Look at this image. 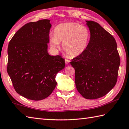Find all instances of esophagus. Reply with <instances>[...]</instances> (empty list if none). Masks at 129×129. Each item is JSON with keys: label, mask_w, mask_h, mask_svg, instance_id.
Returning a JSON list of instances; mask_svg holds the SVG:
<instances>
[{"label": "esophagus", "mask_w": 129, "mask_h": 129, "mask_svg": "<svg viewBox=\"0 0 129 129\" xmlns=\"http://www.w3.org/2000/svg\"><path fill=\"white\" fill-rule=\"evenodd\" d=\"M65 64L68 65V64H69V60L67 59H65Z\"/></svg>", "instance_id": "34e87169"}]
</instances>
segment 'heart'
Listing matches in <instances>:
<instances>
[{
    "mask_svg": "<svg viewBox=\"0 0 129 129\" xmlns=\"http://www.w3.org/2000/svg\"><path fill=\"white\" fill-rule=\"evenodd\" d=\"M90 37V31L87 27L77 23L67 22L55 27L50 42L55 49H59V42H61L63 50L69 56L77 57L86 50Z\"/></svg>",
    "mask_w": 129,
    "mask_h": 129,
    "instance_id": "b5f03b06",
    "label": "heart"
}]
</instances>
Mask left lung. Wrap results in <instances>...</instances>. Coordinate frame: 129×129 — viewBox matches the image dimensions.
<instances>
[{
    "label": "left lung",
    "instance_id": "left-lung-1",
    "mask_svg": "<svg viewBox=\"0 0 129 129\" xmlns=\"http://www.w3.org/2000/svg\"><path fill=\"white\" fill-rule=\"evenodd\" d=\"M90 37L88 46L70 64L75 69L78 91L89 100L104 96L115 87L120 64L117 44L98 23L86 21Z\"/></svg>",
    "mask_w": 129,
    "mask_h": 129
}]
</instances>
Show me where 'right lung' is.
<instances>
[{
    "label": "right lung",
    "instance_id": "add662e5",
    "mask_svg": "<svg viewBox=\"0 0 129 129\" xmlns=\"http://www.w3.org/2000/svg\"><path fill=\"white\" fill-rule=\"evenodd\" d=\"M49 19L29 22L12 37L8 47L7 72L17 93L40 101L51 94L56 86L55 77L65 67V60L47 51Z\"/></svg>",
    "mask_w": 129,
    "mask_h": 129
}]
</instances>
